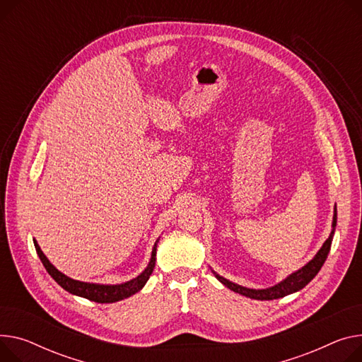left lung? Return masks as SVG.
I'll return each mask as SVG.
<instances>
[{
	"label": "left lung",
	"instance_id": "8db88e82",
	"mask_svg": "<svg viewBox=\"0 0 362 362\" xmlns=\"http://www.w3.org/2000/svg\"><path fill=\"white\" fill-rule=\"evenodd\" d=\"M336 206H334V215H333V230L329 235V238L325 242V245L322 246V249L319 250V253L315 256V259L310 260L304 268H301L300 271H297L296 274L288 276L285 281H282L281 284L272 286V288H267V290H250V288H245V286H240L237 284H233L227 279H224L223 276L216 275V279H218L220 282H223L226 286H228L231 291L234 293H238L242 296H246L249 298H253V300H275V298H281V297H285L288 294H293L296 291H300L301 288H304L313 278H315L319 271L322 269L323 263L329 255V250H330V246H332V238H333V234H334V227H336Z\"/></svg>",
	"mask_w": 362,
	"mask_h": 362
}]
</instances>
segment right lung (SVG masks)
<instances>
[{
  "instance_id": "obj_1",
  "label": "right lung",
  "mask_w": 362,
  "mask_h": 362,
  "mask_svg": "<svg viewBox=\"0 0 362 362\" xmlns=\"http://www.w3.org/2000/svg\"><path fill=\"white\" fill-rule=\"evenodd\" d=\"M157 243H158V240L154 245L151 260L148 263L147 269L144 271L139 276H136L135 279H132L129 282H125V284H120V285H98V284H87V282H80V281H76V279H71V278L65 276L64 274H61L55 267H52V264L49 263V260L46 259V256L43 255V252L40 250V247L37 246L36 242H35V247H36L37 256L40 257L47 274H49L64 288L65 291L74 294V296L84 297L90 301H95V303H115V301L131 297L132 294L138 293L144 285H146V282L148 281V278L153 274V269L156 267Z\"/></svg>"
}]
</instances>
